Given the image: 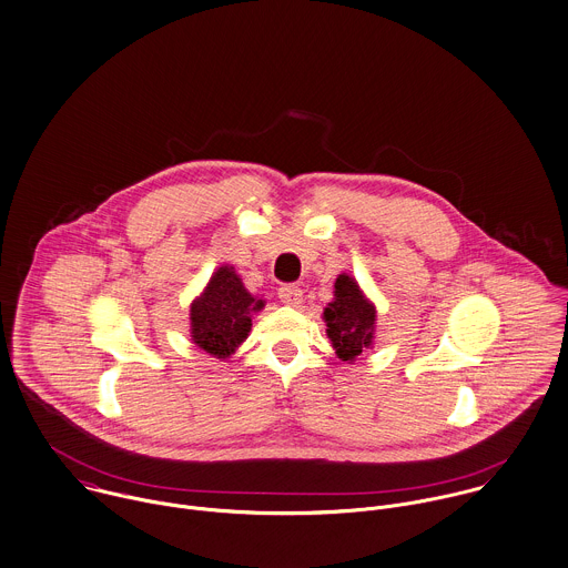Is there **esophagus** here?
I'll return each instance as SVG.
<instances>
[{"instance_id":"34e87169","label":"esophagus","mask_w":568,"mask_h":568,"mask_svg":"<svg viewBox=\"0 0 568 568\" xmlns=\"http://www.w3.org/2000/svg\"><path fill=\"white\" fill-rule=\"evenodd\" d=\"M277 295H280V300H282L284 304H288V306H297V304L302 302V288L295 286V284H282L280 291H277Z\"/></svg>"}]
</instances>
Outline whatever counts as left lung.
I'll use <instances>...</instances> for the list:
<instances>
[{
  "label": "left lung",
  "instance_id": "left-lung-1",
  "mask_svg": "<svg viewBox=\"0 0 568 568\" xmlns=\"http://www.w3.org/2000/svg\"><path fill=\"white\" fill-rule=\"evenodd\" d=\"M326 333L339 359H355L373 342L375 308L362 295L357 282L348 275L335 280V300L324 308Z\"/></svg>",
  "mask_w": 568,
  "mask_h": 568
}]
</instances>
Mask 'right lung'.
Segmentation results:
<instances>
[{
  "instance_id": "obj_1",
  "label": "right lung",
  "mask_w": 568,
  "mask_h": 568,
  "mask_svg": "<svg viewBox=\"0 0 568 568\" xmlns=\"http://www.w3.org/2000/svg\"><path fill=\"white\" fill-rule=\"evenodd\" d=\"M264 306L231 266H222L191 306L193 342L215 357H229L251 331V313Z\"/></svg>"
}]
</instances>
